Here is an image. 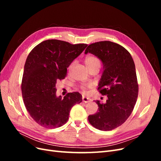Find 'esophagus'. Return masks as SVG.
<instances>
[{
	"label": "esophagus",
	"mask_w": 161,
	"mask_h": 161,
	"mask_svg": "<svg viewBox=\"0 0 161 161\" xmlns=\"http://www.w3.org/2000/svg\"><path fill=\"white\" fill-rule=\"evenodd\" d=\"M82 101H83L84 103H89V102H90V100H89V99L88 98V97L83 96V97H82Z\"/></svg>",
	"instance_id": "obj_1"
}]
</instances>
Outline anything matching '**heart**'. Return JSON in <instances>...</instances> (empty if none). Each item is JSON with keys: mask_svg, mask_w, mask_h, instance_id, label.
<instances>
[{"mask_svg": "<svg viewBox=\"0 0 161 161\" xmlns=\"http://www.w3.org/2000/svg\"><path fill=\"white\" fill-rule=\"evenodd\" d=\"M85 64L86 66L87 69L89 70H91L92 68H95V67H100L101 66V60L99 58L94 55H89V56H87L85 58ZM72 64L70 65V68L72 67ZM92 85H82L80 86V89L81 90L85 92L86 89L87 88H90L91 87Z\"/></svg>", "mask_w": 161, "mask_h": 161, "instance_id": "obj_1", "label": "heart"}]
</instances>
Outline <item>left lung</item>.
I'll return each mask as SVG.
<instances>
[{"instance_id": "obj_1", "label": "left lung", "mask_w": 161, "mask_h": 161, "mask_svg": "<svg viewBox=\"0 0 161 161\" xmlns=\"http://www.w3.org/2000/svg\"><path fill=\"white\" fill-rule=\"evenodd\" d=\"M87 53L103 62L104 70L97 90L108 97L105 103L95 101L98 111L89 115L88 120L97 129L110 131L125 122L137 101L138 84L134 62L127 50L109 41L91 43L85 50Z\"/></svg>"}]
</instances>
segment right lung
I'll use <instances>...</instances> for the list:
<instances>
[{
  "label": "right lung",
  "mask_w": 161,
  "mask_h": 161,
  "mask_svg": "<svg viewBox=\"0 0 161 161\" xmlns=\"http://www.w3.org/2000/svg\"><path fill=\"white\" fill-rule=\"evenodd\" d=\"M86 43L48 40L29 53L21 82L23 102L30 116L46 128H56L69 120L71 108L82 101L78 92L56 97V84L64 79L67 68L85 49Z\"/></svg>",
  "instance_id": "1"
}]
</instances>
